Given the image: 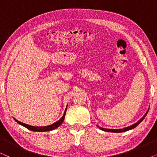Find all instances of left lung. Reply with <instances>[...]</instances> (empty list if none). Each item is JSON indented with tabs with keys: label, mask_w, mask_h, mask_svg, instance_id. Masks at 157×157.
I'll list each match as a JSON object with an SVG mask.
<instances>
[{
	"label": "left lung",
	"mask_w": 157,
	"mask_h": 157,
	"mask_svg": "<svg viewBox=\"0 0 157 157\" xmlns=\"http://www.w3.org/2000/svg\"><path fill=\"white\" fill-rule=\"evenodd\" d=\"M148 111H147V112L145 113V115L144 116V117H143L142 118H141V119L140 120H139V121H138L136 122V123H135L134 124H133V125H132V126H128V127H126V128H120V129H109V128H104L100 127V126H98V125H97V126H98V128H100L101 130L105 131V132H115V133H120V132H126V131H128V130H131V129H132V128H134L136 127V126H138L139 124H140L141 122L143 121L144 119L146 116H147V113H148Z\"/></svg>",
	"instance_id": "8db88e82"
}]
</instances>
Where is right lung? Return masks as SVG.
Here are the masks:
<instances>
[{
	"mask_svg": "<svg viewBox=\"0 0 157 157\" xmlns=\"http://www.w3.org/2000/svg\"><path fill=\"white\" fill-rule=\"evenodd\" d=\"M66 109H67V106H66V110H65V111H64L63 117H62L61 119L59 120V121H56V122H55L54 124H51V125H49V126H33L28 125V124H25L24 123H22V122L19 121L16 119H15V121H16L18 124H21V125L25 126V127L27 128L28 129L33 131V132H48V131L53 130V129H55V128H58L62 124V122H63V120H64V118H65Z\"/></svg>",
	"mask_w": 157,
	"mask_h": 157,
	"instance_id": "1",
	"label": "right lung"
}]
</instances>
